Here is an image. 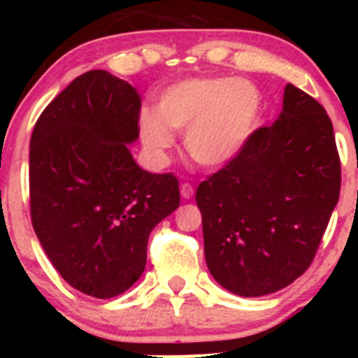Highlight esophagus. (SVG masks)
Masks as SVG:
<instances>
[{
    "label": "esophagus",
    "mask_w": 358,
    "mask_h": 358,
    "mask_svg": "<svg viewBox=\"0 0 358 358\" xmlns=\"http://www.w3.org/2000/svg\"><path fill=\"white\" fill-rule=\"evenodd\" d=\"M181 195L185 199L194 197V186L189 185V182H182V185H181Z\"/></svg>",
    "instance_id": "34e87169"
}]
</instances>
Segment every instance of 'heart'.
Masks as SVG:
<instances>
[{
    "label": "heart",
    "mask_w": 358,
    "mask_h": 358,
    "mask_svg": "<svg viewBox=\"0 0 358 358\" xmlns=\"http://www.w3.org/2000/svg\"><path fill=\"white\" fill-rule=\"evenodd\" d=\"M262 96L255 85L231 77H195L161 93L157 113L141 110L145 147L163 154L173 145L172 131L186 132L189 156L202 166L235 159L258 125Z\"/></svg>",
    "instance_id": "1"
}]
</instances>
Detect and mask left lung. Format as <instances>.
<instances>
[{
    "label": "left lung",
    "mask_w": 358,
    "mask_h": 358,
    "mask_svg": "<svg viewBox=\"0 0 358 358\" xmlns=\"http://www.w3.org/2000/svg\"><path fill=\"white\" fill-rule=\"evenodd\" d=\"M339 192L330 116L287 84L280 118L197 188L211 276L243 297L290 285L314 262Z\"/></svg>",
    "instance_id": "obj_1"
}]
</instances>
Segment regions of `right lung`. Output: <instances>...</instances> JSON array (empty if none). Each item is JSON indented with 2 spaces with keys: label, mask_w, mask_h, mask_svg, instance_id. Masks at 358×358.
I'll return each instance as SVG.
<instances>
[{
  "label": "right lung",
  "mask_w": 358,
  "mask_h": 358,
  "mask_svg": "<svg viewBox=\"0 0 358 358\" xmlns=\"http://www.w3.org/2000/svg\"><path fill=\"white\" fill-rule=\"evenodd\" d=\"M140 113L131 84L93 69L53 98L31 132V226L66 283L98 299L140 280L152 229L181 202L173 173L132 159Z\"/></svg>",
  "instance_id": "add662e5"
}]
</instances>
